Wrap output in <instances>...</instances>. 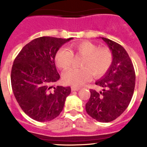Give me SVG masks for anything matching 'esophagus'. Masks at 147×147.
<instances>
[{"label":"esophagus","mask_w":147,"mask_h":147,"mask_svg":"<svg viewBox=\"0 0 147 147\" xmlns=\"http://www.w3.org/2000/svg\"><path fill=\"white\" fill-rule=\"evenodd\" d=\"M71 90H72L73 91H78V90H80V88H77V87L72 86V87H71Z\"/></svg>","instance_id":"esophagus-1"}]
</instances>
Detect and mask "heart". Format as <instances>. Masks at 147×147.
<instances>
[{
    "label": "heart",
    "mask_w": 147,
    "mask_h": 147,
    "mask_svg": "<svg viewBox=\"0 0 147 147\" xmlns=\"http://www.w3.org/2000/svg\"><path fill=\"white\" fill-rule=\"evenodd\" d=\"M74 55L81 56V68H70L63 75L66 84L80 87L91 78L102 77L111 67L113 53L109 48L100 47L90 41L72 43L70 50L61 48L55 54V62L61 69H67L74 61Z\"/></svg>",
    "instance_id": "1"
}]
</instances>
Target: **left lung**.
Instances as JSON below:
<instances>
[{
    "label": "left lung",
    "mask_w": 147,
    "mask_h": 147,
    "mask_svg": "<svg viewBox=\"0 0 147 147\" xmlns=\"http://www.w3.org/2000/svg\"><path fill=\"white\" fill-rule=\"evenodd\" d=\"M112 51L113 61L109 71L96 85L103 90L90 89V97L85 105L86 112L100 122H110L120 116L127 108L136 85L132 62L120 44L102 37Z\"/></svg>",
    "instance_id": "obj_1"
}]
</instances>
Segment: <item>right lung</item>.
Wrapping results in <instances>:
<instances>
[{
    "instance_id": "1",
    "label": "right lung",
    "mask_w": 147,
    "mask_h": 147,
    "mask_svg": "<svg viewBox=\"0 0 147 147\" xmlns=\"http://www.w3.org/2000/svg\"><path fill=\"white\" fill-rule=\"evenodd\" d=\"M72 39L41 37L32 40L15 57L11 83L23 112L37 121L53 120L62 112L70 87L53 85L60 78L54 57L59 48Z\"/></svg>"
}]
</instances>
